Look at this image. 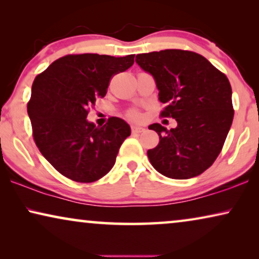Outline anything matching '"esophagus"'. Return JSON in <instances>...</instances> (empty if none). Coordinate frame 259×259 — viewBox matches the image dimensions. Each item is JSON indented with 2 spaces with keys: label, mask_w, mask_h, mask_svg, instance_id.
Masks as SVG:
<instances>
[{
  "label": "esophagus",
  "mask_w": 259,
  "mask_h": 259,
  "mask_svg": "<svg viewBox=\"0 0 259 259\" xmlns=\"http://www.w3.org/2000/svg\"><path fill=\"white\" fill-rule=\"evenodd\" d=\"M131 131H132L133 134H137V133L144 132L145 128H144V127H141V126H136V125H134V126L131 127Z\"/></svg>",
  "instance_id": "esophagus-1"
}]
</instances>
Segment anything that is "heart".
I'll return each instance as SVG.
<instances>
[{"label": "heart", "instance_id": "heart-1", "mask_svg": "<svg viewBox=\"0 0 259 259\" xmlns=\"http://www.w3.org/2000/svg\"><path fill=\"white\" fill-rule=\"evenodd\" d=\"M127 118L131 119V120H138L140 119V113L137 111V109H132V111H130L127 113Z\"/></svg>", "mask_w": 259, "mask_h": 259}]
</instances>
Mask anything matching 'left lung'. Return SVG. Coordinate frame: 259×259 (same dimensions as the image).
<instances>
[{
	"label": "left lung",
	"mask_w": 259,
	"mask_h": 259,
	"mask_svg": "<svg viewBox=\"0 0 259 259\" xmlns=\"http://www.w3.org/2000/svg\"><path fill=\"white\" fill-rule=\"evenodd\" d=\"M136 61L154 77L159 100L166 105L160 115L178 123L171 130L160 123L148 127L159 136L157 147L147 151L152 166L172 179L201 175L221 153L231 127L235 111L229 79L190 51L144 53Z\"/></svg>",
	"instance_id": "left-lung-1"
}]
</instances>
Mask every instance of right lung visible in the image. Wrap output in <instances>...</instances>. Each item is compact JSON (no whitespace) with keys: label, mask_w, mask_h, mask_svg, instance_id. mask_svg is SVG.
Instances as JSON below:
<instances>
[{"label":"right lung","mask_w":259,"mask_h":259,"mask_svg":"<svg viewBox=\"0 0 259 259\" xmlns=\"http://www.w3.org/2000/svg\"><path fill=\"white\" fill-rule=\"evenodd\" d=\"M133 62V54H69L35 77L27 105L33 138L42 155L62 176L93 183L114 166L120 146L131 134L128 123L112 116L97 127L86 118L97 99L107 93L112 76Z\"/></svg>","instance_id":"right-lung-1"}]
</instances>
